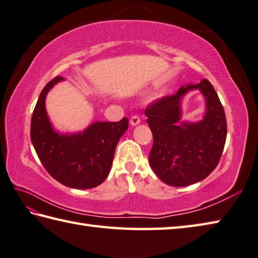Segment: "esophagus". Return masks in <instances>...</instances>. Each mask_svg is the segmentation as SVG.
<instances>
[{
  "instance_id": "esophagus-1",
  "label": "esophagus",
  "mask_w": 258,
  "mask_h": 258,
  "mask_svg": "<svg viewBox=\"0 0 258 258\" xmlns=\"http://www.w3.org/2000/svg\"><path fill=\"white\" fill-rule=\"evenodd\" d=\"M140 117L139 116H136V115H134V116H132V117H131V119H130V124H131V126H136V125H139L140 124Z\"/></svg>"
}]
</instances>
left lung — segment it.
Listing matches in <instances>:
<instances>
[{
	"mask_svg": "<svg viewBox=\"0 0 258 258\" xmlns=\"http://www.w3.org/2000/svg\"><path fill=\"white\" fill-rule=\"evenodd\" d=\"M192 90L205 98V114L198 122L182 119V100ZM146 122L153 134L149 162L164 183L185 186L207 178L223 153L227 123L224 107L214 86L207 79L182 86L145 109Z\"/></svg>",
	"mask_w": 258,
	"mask_h": 258,
	"instance_id": "8db88e82",
	"label": "left lung"
}]
</instances>
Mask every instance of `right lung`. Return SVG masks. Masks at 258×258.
Segmentation results:
<instances>
[{
  "instance_id": "obj_1",
  "label": "right lung",
  "mask_w": 258,
  "mask_h": 258,
  "mask_svg": "<svg viewBox=\"0 0 258 258\" xmlns=\"http://www.w3.org/2000/svg\"><path fill=\"white\" fill-rule=\"evenodd\" d=\"M57 76L42 89L31 118V141L45 170L61 184L74 189H90L107 178L115 149L128 127L126 117L119 122H93L84 131L62 133L53 127L45 109V98Z\"/></svg>"
}]
</instances>
